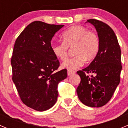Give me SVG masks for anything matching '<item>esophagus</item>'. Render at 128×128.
<instances>
[{
  "label": "esophagus",
  "mask_w": 128,
  "mask_h": 128,
  "mask_svg": "<svg viewBox=\"0 0 128 128\" xmlns=\"http://www.w3.org/2000/svg\"><path fill=\"white\" fill-rule=\"evenodd\" d=\"M75 73H76L75 71L69 70H68V71H67V74H68V76H70V75H72V74H75Z\"/></svg>",
  "instance_id": "esophagus-1"
}]
</instances>
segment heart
I'll list each match as a JSON object with an SVG mask.
<instances>
[{
    "label": "heart",
    "instance_id": "b5f03b06",
    "mask_svg": "<svg viewBox=\"0 0 128 128\" xmlns=\"http://www.w3.org/2000/svg\"><path fill=\"white\" fill-rule=\"evenodd\" d=\"M63 43H52L50 48L57 58L64 60L68 56V48H73L74 57L67 59L62 64L63 68L74 70L83 66L86 60L90 61L97 56L99 50L98 34L83 26H74L62 33Z\"/></svg>",
    "mask_w": 128,
    "mask_h": 128
}]
</instances>
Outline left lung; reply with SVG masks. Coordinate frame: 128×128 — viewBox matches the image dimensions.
Returning <instances> with one entry per match:
<instances>
[{
	"mask_svg": "<svg viewBox=\"0 0 128 128\" xmlns=\"http://www.w3.org/2000/svg\"><path fill=\"white\" fill-rule=\"evenodd\" d=\"M99 39L98 54L88 66L77 72L81 82L77 88L80 100L90 107H101L111 99L120 82L121 50L113 29L104 22L90 19ZM94 74L91 77L86 73Z\"/></svg>",
	"mask_w": 128,
	"mask_h": 128,
	"instance_id": "obj_1",
	"label": "left lung"
}]
</instances>
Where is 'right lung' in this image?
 I'll use <instances>...</instances> for the list:
<instances>
[{
	"label": "right lung",
	"instance_id": "1",
	"mask_svg": "<svg viewBox=\"0 0 128 128\" xmlns=\"http://www.w3.org/2000/svg\"><path fill=\"white\" fill-rule=\"evenodd\" d=\"M63 25L34 21L16 40L11 63L13 80L22 102L39 112L50 109L58 96V84L67 77L56 71L60 62L51 50V40Z\"/></svg>",
	"mask_w": 128,
	"mask_h": 128
}]
</instances>
